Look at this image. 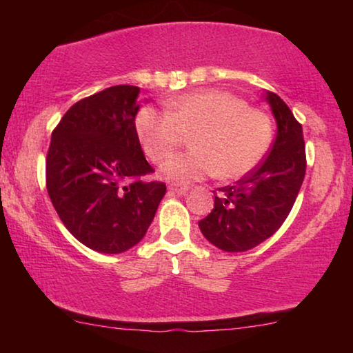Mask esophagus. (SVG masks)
I'll return each mask as SVG.
<instances>
[{
	"label": "esophagus",
	"instance_id": "34e87169",
	"mask_svg": "<svg viewBox=\"0 0 353 353\" xmlns=\"http://www.w3.org/2000/svg\"><path fill=\"white\" fill-rule=\"evenodd\" d=\"M168 190H170L172 192H175V194H186L190 188L183 186V185H170L168 186Z\"/></svg>",
	"mask_w": 353,
	"mask_h": 353
}]
</instances>
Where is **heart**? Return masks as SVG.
Instances as JSON below:
<instances>
[{"label":"heart","instance_id":"obj_1","mask_svg":"<svg viewBox=\"0 0 353 353\" xmlns=\"http://www.w3.org/2000/svg\"><path fill=\"white\" fill-rule=\"evenodd\" d=\"M167 112L144 108L137 115L141 148L152 162H162L191 137L192 151L168 159L161 168L167 180L192 183L219 175L239 180L267 156L273 132L262 110L219 90L194 91L165 103Z\"/></svg>","mask_w":353,"mask_h":353}]
</instances>
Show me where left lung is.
Segmentation results:
<instances>
[{
    "instance_id": "8db88e82",
    "label": "left lung",
    "mask_w": 353,
    "mask_h": 353,
    "mask_svg": "<svg viewBox=\"0 0 353 353\" xmlns=\"http://www.w3.org/2000/svg\"><path fill=\"white\" fill-rule=\"evenodd\" d=\"M265 99L278 127L267 159L234 186L219 188L214 209L199 221L205 239L225 252H244L276 233L305 176L302 125L278 94L267 91Z\"/></svg>"
}]
</instances>
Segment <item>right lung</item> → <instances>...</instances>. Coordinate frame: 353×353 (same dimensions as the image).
I'll use <instances>...</instances> for the list:
<instances>
[{
	"mask_svg": "<svg viewBox=\"0 0 353 353\" xmlns=\"http://www.w3.org/2000/svg\"><path fill=\"white\" fill-rule=\"evenodd\" d=\"M138 86L117 85L79 101L51 134L46 188L72 236L101 254H122L144 238L165 183L139 144Z\"/></svg>",
	"mask_w": 353,
	"mask_h": 353,
	"instance_id": "add662e5",
	"label": "right lung"
}]
</instances>
